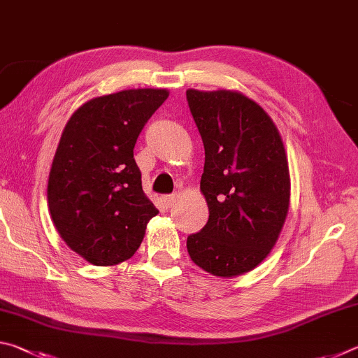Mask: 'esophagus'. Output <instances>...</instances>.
I'll list each match as a JSON object with an SVG mask.
<instances>
[{
    "label": "esophagus",
    "mask_w": 358,
    "mask_h": 358,
    "mask_svg": "<svg viewBox=\"0 0 358 358\" xmlns=\"http://www.w3.org/2000/svg\"><path fill=\"white\" fill-rule=\"evenodd\" d=\"M175 201H177V196H164V197H162V202H164L167 208H171L172 205L175 203Z\"/></svg>",
    "instance_id": "34e87169"
}]
</instances>
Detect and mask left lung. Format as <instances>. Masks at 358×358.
Wrapping results in <instances>:
<instances>
[{
    "mask_svg": "<svg viewBox=\"0 0 358 358\" xmlns=\"http://www.w3.org/2000/svg\"><path fill=\"white\" fill-rule=\"evenodd\" d=\"M205 148L208 222L187 237L191 260L217 278L245 275L276 245L290 203L286 148L273 120L234 90H186Z\"/></svg>",
    "mask_w": 358,
    "mask_h": 358,
    "instance_id": "left-lung-1",
    "label": "left lung"
}]
</instances>
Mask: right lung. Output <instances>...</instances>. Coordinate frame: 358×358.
Masks as SVG:
<instances>
[{
	"mask_svg": "<svg viewBox=\"0 0 358 358\" xmlns=\"http://www.w3.org/2000/svg\"><path fill=\"white\" fill-rule=\"evenodd\" d=\"M167 98L166 88L98 96L64 126L48 175V210L59 237L90 264L131 259L159 213L143 194L134 145Z\"/></svg>",
	"mask_w": 358,
	"mask_h": 358,
	"instance_id": "right-lung-1",
	"label": "right lung"
}]
</instances>
